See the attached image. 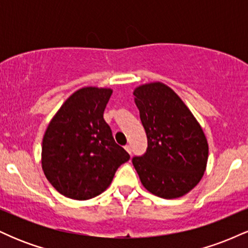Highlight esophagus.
Wrapping results in <instances>:
<instances>
[{
	"mask_svg": "<svg viewBox=\"0 0 248 248\" xmlns=\"http://www.w3.org/2000/svg\"><path fill=\"white\" fill-rule=\"evenodd\" d=\"M124 149L127 150L128 154H132V148H130L129 144H126V146H124Z\"/></svg>",
	"mask_w": 248,
	"mask_h": 248,
	"instance_id": "34e87169",
	"label": "esophagus"
}]
</instances>
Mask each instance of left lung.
<instances>
[{
	"label": "left lung",
	"instance_id": "obj_1",
	"mask_svg": "<svg viewBox=\"0 0 248 248\" xmlns=\"http://www.w3.org/2000/svg\"><path fill=\"white\" fill-rule=\"evenodd\" d=\"M134 95L148 148L133 157V166L153 195L182 197L197 186L206 169L209 144L203 129L182 99L162 82L141 85Z\"/></svg>",
	"mask_w": 248,
	"mask_h": 248
}]
</instances>
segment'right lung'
<instances>
[{"instance_id": "add662e5", "label": "right lung", "mask_w": 248, "mask_h": 248, "mask_svg": "<svg viewBox=\"0 0 248 248\" xmlns=\"http://www.w3.org/2000/svg\"><path fill=\"white\" fill-rule=\"evenodd\" d=\"M110 88L84 87L53 116L43 138L42 168L58 192L77 201L100 195L130 158L104 119Z\"/></svg>"}]
</instances>
